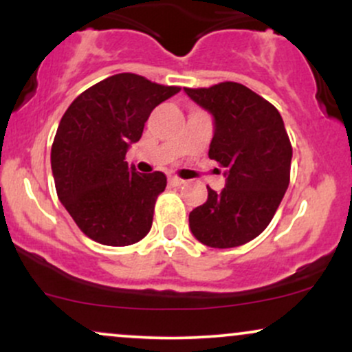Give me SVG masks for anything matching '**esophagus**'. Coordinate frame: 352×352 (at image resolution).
<instances>
[{
    "mask_svg": "<svg viewBox=\"0 0 352 352\" xmlns=\"http://www.w3.org/2000/svg\"><path fill=\"white\" fill-rule=\"evenodd\" d=\"M168 184H170L172 187H180V185H184V180L179 179V177H170V179H168Z\"/></svg>",
    "mask_w": 352,
    "mask_h": 352,
    "instance_id": "34e87169",
    "label": "esophagus"
}]
</instances>
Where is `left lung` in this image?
Segmentation results:
<instances>
[{"label": "left lung", "mask_w": 352, "mask_h": 352, "mask_svg": "<svg viewBox=\"0 0 352 352\" xmlns=\"http://www.w3.org/2000/svg\"><path fill=\"white\" fill-rule=\"evenodd\" d=\"M213 117L208 157L225 167V188H208L188 225L200 243L233 248L268 227L289 185L293 148L276 107L238 82L184 87Z\"/></svg>", "instance_id": "obj_1"}]
</instances>
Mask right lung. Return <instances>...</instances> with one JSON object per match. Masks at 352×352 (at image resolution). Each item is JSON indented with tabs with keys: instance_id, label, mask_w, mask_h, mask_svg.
I'll return each instance as SVG.
<instances>
[{
	"instance_id": "right-lung-1",
	"label": "right lung",
	"mask_w": 352,
	"mask_h": 352,
	"mask_svg": "<svg viewBox=\"0 0 352 352\" xmlns=\"http://www.w3.org/2000/svg\"><path fill=\"white\" fill-rule=\"evenodd\" d=\"M179 91L122 72L89 87L64 112L51 148L56 192L98 243L127 246L151 232L167 177L139 173L125 153L139 142L153 109Z\"/></svg>"
}]
</instances>
